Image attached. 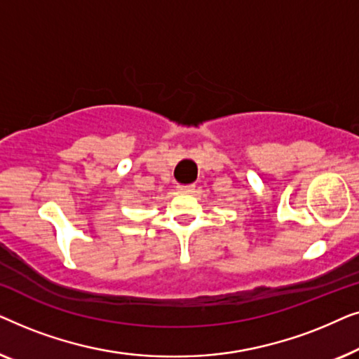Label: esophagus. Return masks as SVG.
I'll return each instance as SVG.
<instances>
[{"instance_id":"34e87169","label":"esophagus","mask_w":359,"mask_h":359,"mask_svg":"<svg viewBox=\"0 0 359 359\" xmlns=\"http://www.w3.org/2000/svg\"><path fill=\"white\" fill-rule=\"evenodd\" d=\"M194 191V184H180L178 193L180 194H191Z\"/></svg>"}]
</instances>
